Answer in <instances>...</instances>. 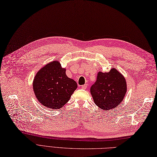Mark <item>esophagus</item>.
Returning a JSON list of instances; mask_svg holds the SVG:
<instances>
[{"label": "esophagus", "instance_id": "obj_1", "mask_svg": "<svg viewBox=\"0 0 157 157\" xmlns=\"http://www.w3.org/2000/svg\"><path fill=\"white\" fill-rule=\"evenodd\" d=\"M82 89H86L87 88V84H84L82 86Z\"/></svg>", "mask_w": 157, "mask_h": 157}]
</instances>
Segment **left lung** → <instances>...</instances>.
<instances>
[{"label": "left lung", "instance_id": "1", "mask_svg": "<svg viewBox=\"0 0 157 157\" xmlns=\"http://www.w3.org/2000/svg\"><path fill=\"white\" fill-rule=\"evenodd\" d=\"M124 77L115 69L108 73L99 72L96 81L90 88L94 103L103 110L108 111L120 105L126 93Z\"/></svg>", "mask_w": 157, "mask_h": 157}]
</instances>
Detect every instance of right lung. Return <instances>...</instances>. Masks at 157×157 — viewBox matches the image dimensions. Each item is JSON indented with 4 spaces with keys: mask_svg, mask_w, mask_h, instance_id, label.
Instances as JSON below:
<instances>
[{
    "mask_svg": "<svg viewBox=\"0 0 157 157\" xmlns=\"http://www.w3.org/2000/svg\"><path fill=\"white\" fill-rule=\"evenodd\" d=\"M33 86L36 98L42 105L48 109H57L69 100L77 84L67 77L65 69L55 61L39 71Z\"/></svg>",
    "mask_w": 157,
    "mask_h": 157,
    "instance_id": "add662e5",
    "label": "right lung"
}]
</instances>
